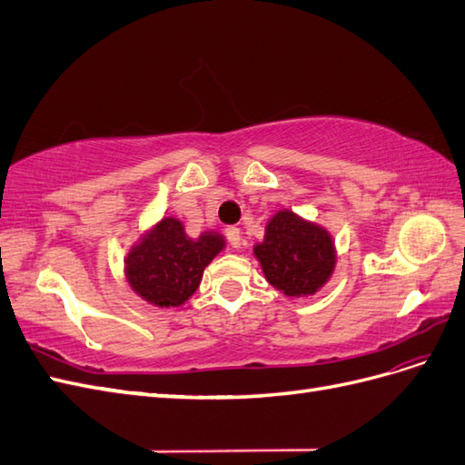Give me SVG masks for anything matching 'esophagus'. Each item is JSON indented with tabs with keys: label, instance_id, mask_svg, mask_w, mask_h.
<instances>
[{
	"label": "esophagus",
	"instance_id": "34e87169",
	"mask_svg": "<svg viewBox=\"0 0 465 465\" xmlns=\"http://www.w3.org/2000/svg\"><path fill=\"white\" fill-rule=\"evenodd\" d=\"M224 234H227V241L232 248H241L242 244V234H241V229L236 227H229L227 231H224Z\"/></svg>",
	"mask_w": 465,
	"mask_h": 465
}]
</instances>
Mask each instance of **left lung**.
I'll use <instances>...</instances> for the list:
<instances>
[{
  "instance_id": "1",
  "label": "left lung",
  "mask_w": 465,
  "mask_h": 465,
  "mask_svg": "<svg viewBox=\"0 0 465 465\" xmlns=\"http://www.w3.org/2000/svg\"><path fill=\"white\" fill-rule=\"evenodd\" d=\"M267 283L287 297H311L328 283L335 270L331 234L289 209L270 219L265 236L254 246Z\"/></svg>"
}]
</instances>
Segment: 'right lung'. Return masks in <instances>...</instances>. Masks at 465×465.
<instances>
[{
    "mask_svg": "<svg viewBox=\"0 0 465 465\" xmlns=\"http://www.w3.org/2000/svg\"><path fill=\"white\" fill-rule=\"evenodd\" d=\"M223 248L219 232L190 238L178 219L163 217L125 256V281L153 306H180L200 287L203 270Z\"/></svg>",
    "mask_w": 465,
    "mask_h": 465,
    "instance_id": "obj_1",
    "label": "right lung"
}]
</instances>
